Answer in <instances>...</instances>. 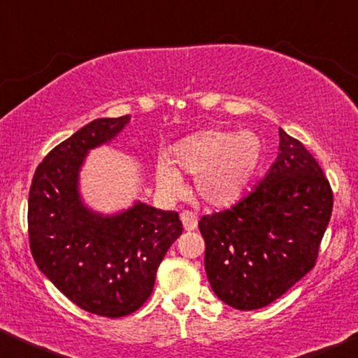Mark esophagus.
<instances>
[{"label": "esophagus", "mask_w": 358, "mask_h": 358, "mask_svg": "<svg viewBox=\"0 0 358 358\" xmlns=\"http://www.w3.org/2000/svg\"><path fill=\"white\" fill-rule=\"evenodd\" d=\"M180 220H182V226H184V229H186V231H196L197 229V217H196V214H192V213H182L180 214Z\"/></svg>", "instance_id": "34e87169"}]
</instances>
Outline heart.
<instances>
[{"label": "heart", "mask_w": 358, "mask_h": 358, "mask_svg": "<svg viewBox=\"0 0 358 358\" xmlns=\"http://www.w3.org/2000/svg\"><path fill=\"white\" fill-rule=\"evenodd\" d=\"M264 156V144L255 132L207 129L179 141L171 159H159L154 179L164 196L182 189L179 172L194 176V192L210 207H231L241 201Z\"/></svg>", "instance_id": "b5f03b06"}]
</instances>
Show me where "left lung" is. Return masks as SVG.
<instances>
[{
	"label": "left lung",
	"instance_id": "obj_1",
	"mask_svg": "<svg viewBox=\"0 0 358 358\" xmlns=\"http://www.w3.org/2000/svg\"><path fill=\"white\" fill-rule=\"evenodd\" d=\"M279 154L252 192L231 209L204 215V266L214 294L237 310L284 295L314 267L334 196L302 143L279 127Z\"/></svg>",
	"mask_w": 358,
	"mask_h": 358
}]
</instances>
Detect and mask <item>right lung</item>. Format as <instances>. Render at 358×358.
<instances>
[{"label": "right lung", "mask_w": 358, "mask_h": 358, "mask_svg": "<svg viewBox=\"0 0 358 358\" xmlns=\"http://www.w3.org/2000/svg\"><path fill=\"white\" fill-rule=\"evenodd\" d=\"M129 122L131 116L94 119L56 145L34 172L28 201L29 245L39 271L83 310L111 319L148 301L159 264L182 234L172 210L134 201L104 214L83 197L87 154Z\"/></svg>", "instance_id": "obj_1"}]
</instances>
